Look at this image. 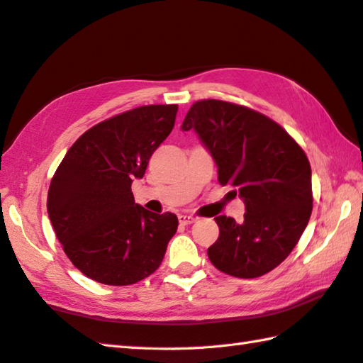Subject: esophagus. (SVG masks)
Returning a JSON list of instances; mask_svg holds the SVG:
<instances>
[{"instance_id":"1","label":"esophagus","mask_w":363,"mask_h":363,"mask_svg":"<svg viewBox=\"0 0 363 363\" xmlns=\"http://www.w3.org/2000/svg\"><path fill=\"white\" fill-rule=\"evenodd\" d=\"M179 223L181 225H191V223H195L196 218L194 217V215H179Z\"/></svg>"}]
</instances>
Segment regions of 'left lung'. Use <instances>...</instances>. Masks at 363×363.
Returning a JSON list of instances; mask_svg holds the SVG:
<instances>
[{
  "label": "left lung",
  "instance_id": "8db88e82",
  "mask_svg": "<svg viewBox=\"0 0 363 363\" xmlns=\"http://www.w3.org/2000/svg\"><path fill=\"white\" fill-rule=\"evenodd\" d=\"M194 129L218 167V181L245 203L243 223L220 215L207 256L220 272L252 279L287 259L312 213V172L287 130L245 106L203 99L181 126Z\"/></svg>",
  "mask_w": 363,
  "mask_h": 363
}]
</instances>
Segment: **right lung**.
Wrapping results in <instances>:
<instances>
[{
    "mask_svg": "<svg viewBox=\"0 0 363 363\" xmlns=\"http://www.w3.org/2000/svg\"><path fill=\"white\" fill-rule=\"evenodd\" d=\"M176 104L142 106L98 123L67 151L54 173L46 209L72 264L106 285H130L159 268L177 229L172 212L134 201L152 152L172 133Z\"/></svg>",
    "mask_w": 363,
    "mask_h": 363,
    "instance_id": "1",
    "label": "right lung"
}]
</instances>
